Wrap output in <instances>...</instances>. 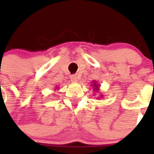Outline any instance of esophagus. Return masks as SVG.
<instances>
[{
	"instance_id": "34e87169",
	"label": "esophagus",
	"mask_w": 154,
	"mask_h": 154,
	"mask_svg": "<svg viewBox=\"0 0 154 154\" xmlns=\"http://www.w3.org/2000/svg\"><path fill=\"white\" fill-rule=\"evenodd\" d=\"M70 79L71 81H72V82H77V81H78V77L76 75H71L70 77Z\"/></svg>"
}]
</instances>
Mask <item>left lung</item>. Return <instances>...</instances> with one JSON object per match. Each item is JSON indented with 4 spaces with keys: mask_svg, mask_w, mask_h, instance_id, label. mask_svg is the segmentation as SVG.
<instances>
[{
    "mask_svg": "<svg viewBox=\"0 0 154 154\" xmlns=\"http://www.w3.org/2000/svg\"><path fill=\"white\" fill-rule=\"evenodd\" d=\"M91 86H92V89H94V92H99V87H100V85L96 81H92V83L91 84ZM103 95H100V98H103Z\"/></svg>",
    "mask_w": 154,
    "mask_h": 154,
    "instance_id": "obj_1",
    "label": "left lung"
}]
</instances>
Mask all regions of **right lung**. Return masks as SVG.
Wrapping results in <instances>:
<instances>
[{"instance_id":"right-lung-1","label":"right lung","mask_w":154,"mask_h":154,"mask_svg":"<svg viewBox=\"0 0 154 154\" xmlns=\"http://www.w3.org/2000/svg\"><path fill=\"white\" fill-rule=\"evenodd\" d=\"M56 89H58V87H56Z\"/></svg>"}]
</instances>
